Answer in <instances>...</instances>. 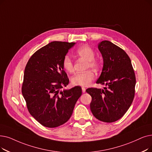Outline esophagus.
<instances>
[{
    "label": "esophagus",
    "instance_id": "1",
    "mask_svg": "<svg viewBox=\"0 0 152 152\" xmlns=\"http://www.w3.org/2000/svg\"><path fill=\"white\" fill-rule=\"evenodd\" d=\"M82 92H86V88H84V87L82 88Z\"/></svg>",
    "mask_w": 152,
    "mask_h": 152
}]
</instances>
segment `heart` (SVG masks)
Returning <instances> with one entry per match:
<instances>
[{
    "mask_svg": "<svg viewBox=\"0 0 152 152\" xmlns=\"http://www.w3.org/2000/svg\"><path fill=\"white\" fill-rule=\"evenodd\" d=\"M76 55L83 58V60L87 61L86 68H91L93 69H97L99 66V63L98 61L94 59L95 52L88 45H83L79 47L76 52ZM63 68L69 73H72L74 72L73 61L71 58L66 55L63 60ZM95 75L92 71L89 70L84 72L77 73L71 77V83L75 86H88L91 82L94 80Z\"/></svg>",
    "mask_w": 152,
    "mask_h": 152,
    "instance_id": "obj_1",
    "label": "heart"
}]
</instances>
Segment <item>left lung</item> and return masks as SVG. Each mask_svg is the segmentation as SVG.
Instances as JSON below:
<instances>
[{
	"label": "left lung",
	"mask_w": 152,
	"mask_h": 152,
	"mask_svg": "<svg viewBox=\"0 0 152 152\" xmlns=\"http://www.w3.org/2000/svg\"><path fill=\"white\" fill-rule=\"evenodd\" d=\"M103 58V68L96 83L105 84L104 89L88 88L92 97L90 109L98 120L113 122L126 113L134 98L136 79L128 55L112 42L98 44Z\"/></svg>",
	"instance_id": "obj_1"
}]
</instances>
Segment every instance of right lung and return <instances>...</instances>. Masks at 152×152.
<instances>
[{"instance_id":"1","label":"right lung","mask_w":152,"mask_h":152,"mask_svg":"<svg viewBox=\"0 0 152 152\" xmlns=\"http://www.w3.org/2000/svg\"><path fill=\"white\" fill-rule=\"evenodd\" d=\"M75 44L52 42L37 50L25 66L22 95L30 114L45 127L66 122L82 94L80 86L61 90L69 81L63 60Z\"/></svg>"}]
</instances>
